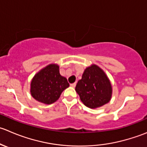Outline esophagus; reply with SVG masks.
<instances>
[{
	"label": "esophagus",
	"instance_id": "34e87169",
	"mask_svg": "<svg viewBox=\"0 0 147 147\" xmlns=\"http://www.w3.org/2000/svg\"><path fill=\"white\" fill-rule=\"evenodd\" d=\"M76 83H74V84H71L70 86L71 87H73V88H74V87L76 86Z\"/></svg>",
	"mask_w": 147,
	"mask_h": 147
}]
</instances>
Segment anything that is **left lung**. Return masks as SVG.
<instances>
[{
	"instance_id": "left-lung-1",
	"label": "left lung",
	"mask_w": 147,
	"mask_h": 147,
	"mask_svg": "<svg viewBox=\"0 0 147 147\" xmlns=\"http://www.w3.org/2000/svg\"><path fill=\"white\" fill-rule=\"evenodd\" d=\"M76 91L84 105L96 109L109 102L112 87L104 71L92 64L84 70L82 78L77 83Z\"/></svg>"
}]
</instances>
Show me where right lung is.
I'll return each mask as SVG.
<instances>
[{
  "label": "right lung",
  "mask_w": 147,
  "mask_h": 147,
  "mask_svg": "<svg viewBox=\"0 0 147 147\" xmlns=\"http://www.w3.org/2000/svg\"><path fill=\"white\" fill-rule=\"evenodd\" d=\"M69 86L67 79L59 73V65L52 63L39 71L30 82L31 96L40 103L51 104Z\"/></svg>",
  "instance_id": "right-lung-1"
}]
</instances>
